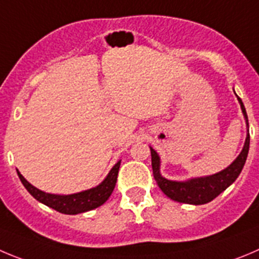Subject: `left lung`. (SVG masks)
Segmentation results:
<instances>
[{
	"label": "left lung",
	"mask_w": 259,
	"mask_h": 259,
	"mask_svg": "<svg viewBox=\"0 0 259 259\" xmlns=\"http://www.w3.org/2000/svg\"><path fill=\"white\" fill-rule=\"evenodd\" d=\"M238 97V96H236ZM238 101L240 103L241 111H243L244 118H245L246 126H248V134L245 138L243 149L240 154L236 157V159L231 163L229 167L220 172L213 174L209 176H203V178L189 179L185 181H174L167 180L163 178L159 172V166H161V159H159L158 153L151 147V156H152V170H153V176L156 183L158 184L159 189L162 190L170 199L176 200L180 203H188V204H206V203L213 200L217 195L221 194L226 188L230 187L234 181L236 180L245 165L248 152H249V124H248V116H246L245 107L243 102L238 97Z\"/></svg>",
	"instance_id": "1"
}]
</instances>
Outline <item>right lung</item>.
Returning a JSON list of instances; mask_svg holds the SVG:
<instances>
[{
  "mask_svg": "<svg viewBox=\"0 0 259 259\" xmlns=\"http://www.w3.org/2000/svg\"><path fill=\"white\" fill-rule=\"evenodd\" d=\"M120 163L121 161H118L108 175L106 176L105 180L101 183L100 185H97L96 188L92 189L84 190L80 193H74V194L69 195H59V194H50V193H45L42 190L37 189L35 187L29 183L23 175L18 171V175L25 189L30 193L38 202L43 203L46 206L51 207V208L56 209L57 212H61L65 214H78L83 213V212L92 211V209L97 208V207L102 206L103 203L110 198L112 194L113 189H115L116 181H117V174L118 168H120Z\"/></svg>",
  "mask_w": 259,
  "mask_h": 259,
  "instance_id": "1",
  "label": "right lung"
}]
</instances>
